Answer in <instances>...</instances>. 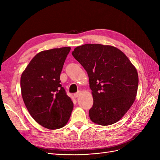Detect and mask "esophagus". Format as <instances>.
Here are the masks:
<instances>
[{
  "label": "esophagus",
  "instance_id": "esophagus-1",
  "mask_svg": "<svg viewBox=\"0 0 160 160\" xmlns=\"http://www.w3.org/2000/svg\"><path fill=\"white\" fill-rule=\"evenodd\" d=\"M80 93H81V91H78L77 93H74V97L75 98H78V96H80Z\"/></svg>",
  "mask_w": 160,
  "mask_h": 160
}]
</instances>
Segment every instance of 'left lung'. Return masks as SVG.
Returning a JSON list of instances; mask_svg holds the SVG:
<instances>
[{
    "label": "left lung",
    "instance_id": "left-lung-1",
    "mask_svg": "<svg viewBox=\"0 0 160 160\" xmlns=\"http://www.w3.org/2000/svg\"><path fill=\"white\" fill-rule=\"evenodd\" d=\"M86 70L93 98L91 120L99 125L114 124L134 102L138 74L125 54L113 46L86 44L72 52Z\"/></svg>",
    "mask_w": 160,
    "mask_h": 160
}]
</instances>
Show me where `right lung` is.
<instances>
[{
  "mask_svg": "<svg viewBox=\"0 0 160 160\" xmlns=\"http://www.w3.org/2000/svg\"><path fill=\"white\" fill-rule=\"evenodd\" d=\"M70 47L38 53L20 78L22 99L32 117L45 128L58 129L69 121L73 103L60 84L62 71Z\"/></svg>",
  "mask_w": 160,
  "mask_h": 160,
  "instance_id": "right-lung-1",
  "label": "right lung"
}]
</instances>
